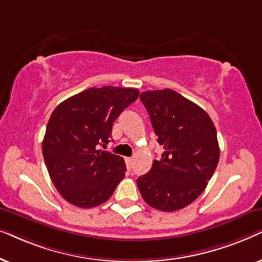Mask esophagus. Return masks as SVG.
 Instances as JSON below:
<instances>
[{"instance_id":"1","label":"esophagus","mask_w":262,"mask_h":262,"mask_svg":"<svg viewBox=\"0 0 262 262\" xmlns=\"http://www.w3.org/2000/svg\"><path fill=\"white\" fill-rule=\"evenodd\" d=\"M125 164H127V169L130 170L133 166V158H125Z\"/></svg>"}]
</instances>
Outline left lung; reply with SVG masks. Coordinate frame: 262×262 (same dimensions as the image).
<instances>
[{"mask_svg": "<svg viewBox=\"0 0 262 262\" xmlns=\"http://www.w3.org/2000/svg\"><path fill=\"white\" fill-rule=\"evenodd\" d=\"M140 99L164 152L137 180L139 190L156 210H181L200 196L214 173L217 130L206 111L173 90L147 91Z\"/></svg>", "mask_w": 262, "mask_h": 262, "instance_id": "8db88e82", "label": "left lung"}]
</instances>
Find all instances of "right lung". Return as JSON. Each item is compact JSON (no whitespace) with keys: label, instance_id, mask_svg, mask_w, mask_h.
<instances>
[{"label":"right lung","instance_id":"add662e5","mask_svg":"<svg viewBox=\"0 0 262 262\" xmlns=\"http://www.w3.org/2000/svg\"><path fill=\"white\" fill-rule=\"evenodd\" d=\"M138 97L137 89L91 87L52 111L41 151L52 183L69 204L99 206L124 177V159L100 146L106 147L114 121Z\"/></svg>","mask_w":262,"mask_h":262}]
</instances>
